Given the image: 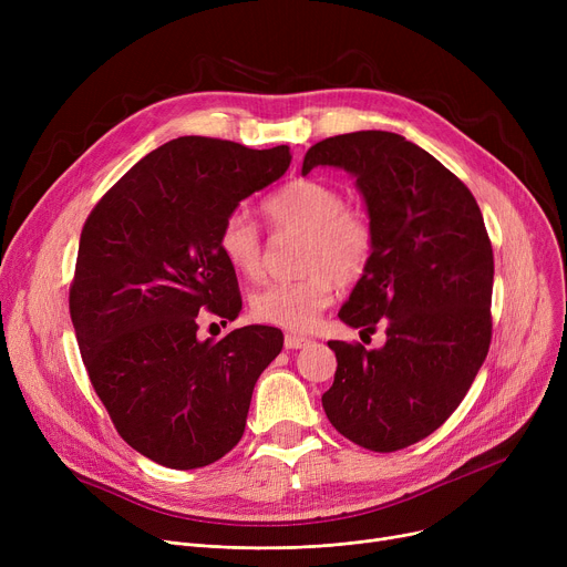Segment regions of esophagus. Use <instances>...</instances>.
I'll use <instances>...</instances> for the list:
<instances>
[{
	"instance_id": "esophagus-1",
	"label": "esophagus",
	"mask_w": 567,
	"mask_h": 567,
	"mask_svg": "<svg viewBox=\"0 0 567 567\" xmlns=\"http://www.w3.org/2000/svg\"><path fill=\"white\" fill-rule=\"evenodd\" d=\"M306 344H310V338L306 336H296V333L285 336V349H301Z\"/></svg>"
}]
</instances>
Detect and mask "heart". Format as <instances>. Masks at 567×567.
I'll return each mask as SVG.
<instances>
[{
    "instance_id": "heart-1",
    "label": "heart",
    "mask_w": 567,
    "mask_h": 567,
    "mask_svg": "<svg viewBox=\"0 0 567 567\" xmlns=\"http://www.w3.org/2000/svg\"><path fill=\"white\" fill-rule=\"evenodd\" d=\"M344 193L319 182L296 178L264 202L266 220L276 231H301L299 264L303 276L268 282L252 293L255 319L289 331H306L317 315L331 303L333 285L359 278L374 248L368 216ZM218 248L236 274H261V234L246 212H231L218 231Z\"/></svg>"
}]
</instances>
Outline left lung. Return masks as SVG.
I'll use <instances>...</instances> for the list:
<instances>
[{
	"label": "left lung",
	"mask_w": 567,
	"mask_h": 567,
	"mask_svg": "<svg viewBox=\"0 0 567 567\" xmlns=\"http://www.w3.org/2000/svg\"><path fill=\"white\" fill-rule=\"evenodd\" d=\"M342 167L363 195L374 248L338 317L379 349L331 340L338 370L321 404L374 453L430 436L460 406L492 340L494 255L478 202L425 148L389 131L326 137L303 174Z\"/></svg>",
	"instance_id": "1"
}]
</instances>
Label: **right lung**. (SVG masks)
Here are the masks:
<instances>
[{
  "label": "right lung",
  "instance_id": "add662e5",
  "mask_svg": "<svg viewBox=\"0 0 567 567\" xmlns=\"http://www.w3.org/2000/svg\"><path fill=\"white\" fill-rule=\"evenodd\" d=\"M289 146L176 137L146 154L89 214L71 285L84 368L122 439L167 468L227 455L252 389L282 349L271 326L197 338V315L234 321L241 293L218 248L241 199L278 182Z\"/></svg>",
  "mask_w": 567,
  "mask_h": 567
}]
</instances>
